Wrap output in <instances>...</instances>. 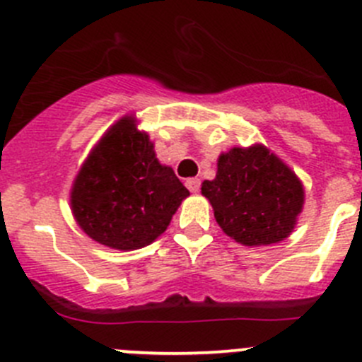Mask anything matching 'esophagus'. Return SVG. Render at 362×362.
<instances>
[{
  "instance_id": "1",
  "label": "esophagus",
  "mask_w": 362,
  "mask_h": 362,
  "mask_svg": "<svg viewBox=\"0 0 362 362\" xmlns=\"http://www.w3.org/2000/svg\"><path fill=\"white\" fill-rule=\"evenodd\" d=\"M185 187L191 192H198L199 187H202V182H199V178H187L185 180Z\"/></svg>"
}]
</instances>
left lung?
<instances>
[{"mask_svg":"<svg viewBox=\"0 0 362 362\" xmlns=\"http://www.w3.org/2000/svg\"><path fill=\"white\" fill-rule=\"evenodd\" d=\"M202 194L222 231L245 247L286 240L305 204L298 175L262 144L222 152L215 178L203 182Z\"/></svg>","mask_w":362,"mask_h":362,"instance_id":"1","label":"left lung"}]
</instances>
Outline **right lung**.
<instances>
[{
  "label": "right lung",
  "instance_id": "1",
  "mask_svg": "<svg viewBox=\"0 0 362 362\" xmlns=\"http://www.w3.org/2000/svg\"><path fill=\"white\" fill-rule=\"evenodd\" d=\"M124 115L100 138L80 166L69 206L94 242L115 250L151 245L170 226L189 191L156 158L154 144Z\"/></svg>",
  "mask_w": 362,
  "mask_h": 362
}]
</instances>
